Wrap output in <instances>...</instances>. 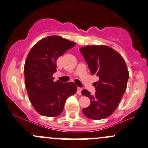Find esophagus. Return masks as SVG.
Returning <instances> with one entry per match:
<instances>
[{
	"instance_id": "1",
	"label": "esophagus",
	"mask_w": 148,
	"mask_h": 148,
	"mask_svg": "<svg viewBox=\"0 0 148 148\" xmlns=\"http://www.w3.org/2000/svg\"><path fill=\"white\" fill-rule=\"evenodd\" d=\"M82 89L81 87H77V94H79V95H80L81 94V92H82Z\"/></svg>"
}]
</instances>
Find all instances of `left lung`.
<instances>
[{"label":"left lung","instance_id":"8db88e82","mask_svg":"<svg viewBox=\"0 0 148 148\" xmlns=\"http://www.w3.org/2000/svg\"><path fill=\"white\" fill-rule=\"evenodd\" d=\"M92 75L99 80L95 82L96 92L83 89L82 94L91 101L90 105L82 109L86 117L102 119L109 117L118 106L127 85L129 71L122 56L106 45L86 46L79 49Z\"/></svg>","mask_w":148,"mask_h":148}]
</instances>
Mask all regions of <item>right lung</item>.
Listing matches in <instances>:
<instances>
[{
	"instance_id": "add662e5",
	"label": "right lung",
	"mask_w": 148,
	"mask_h": 148,
	"mask_svg": "<svg viewBox=\"0 0 148 148\" xmlns=\"http://www.w3.org/2000/svg\"><path fill=\"white\" fill-rule=\"evenodd\" d=\"M75 43L58 36L45 38L31 48L24 64L26 90L33 107L45 117H57L64 110L66 99L77 87L71 82L54 81L56 61Z\"/></svg>"
}]
</instances>
